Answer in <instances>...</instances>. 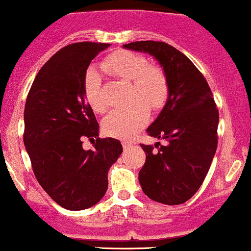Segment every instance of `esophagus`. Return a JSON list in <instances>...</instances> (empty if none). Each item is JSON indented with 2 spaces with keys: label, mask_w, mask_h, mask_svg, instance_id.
<instances>
[{
  "label": "esophagus",
  "mask_w": 251,
  "mask_h": 251,
  "mask_svg": "<svg viewBox=\"0 0 251 251\" xmlns=\"http://www.w3.org/2000/svg\"><path fill=\"white\" fill-rule=\"evenodd\" d=\"M122 145H123V148H125V149H128V148H130V146H131V141L122 140Z\"/></svg>",
  "instance_id": "esophagus-1"
}]
</instances>
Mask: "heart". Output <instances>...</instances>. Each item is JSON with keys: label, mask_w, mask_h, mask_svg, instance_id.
<instances>
[{"label": "heart", "mask_w": 251, "mask_h": 251, "mask_svg": "<svg viewBox=\"0 0 251 251\" xmlns=\"http://www.w3.org/2000/svg\"><path fill=\"white\" fill-rule=\"evenodd\" d=\"M101 68L115 78L130 83L129 100L134 102L125 110L111 112L102 122L103 131L115 138H130L148 123V107L160 110L165 106L170 95L167 76L160 67L149 66L144 56L126 50L108 54ZM84 94L95 112H105L107 106L102 98L101 79L93 69H89L84 78Z\"/></svg>", "instance_id": "obj_1"}]
</instances>
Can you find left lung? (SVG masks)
<instances>
[{"instance_id":"obj_1","label":"left lung","mask_w":251,"mask_h":251,"mask_svg":"<svg viewBox=\"0 0 251 251\" xmlns=\"http://www.w3.org/2000/svg\"><path fill=\"white\" fill-rule=\"evenodd\" d=\"M125 49L155 57L170 84V95L146 131L165 139L155 152L140 144L146 160L139 172L141 189L153 201L179 205L199 190L217 149L218 110L199 69L185 54L162 41H135Z\"/></svg>"}]
</instances>
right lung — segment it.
Here are the masks:
<instances>
[{
	"label": "right lung",
	"instance_id": "1",
	"mask_svg": "<svg viewBox=\"0 0 251 251\" xmlns=\"http://www.w3.org/2000/svg\"><path fill=\"white\" fill-rule=\"evenodd\" d=\"M110 46L75 42L57 51L36 74L24 108V145L42 189L71 211L98 204L108 187L107 173L123 148L99 138V123L85 101L84 78L90 62ZM94 141L84 151L82 140Z\"/></svg>",
	"mask_w": 251,
	"mask_h": 251
}]
</instances>
